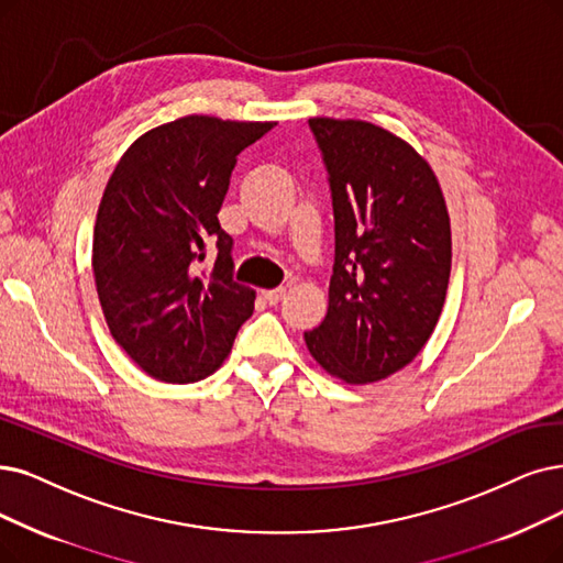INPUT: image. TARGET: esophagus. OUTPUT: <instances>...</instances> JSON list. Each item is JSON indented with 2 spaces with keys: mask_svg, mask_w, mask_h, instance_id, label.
<instances>
[{
  "mask_svg": "<svg viewBox=\"0 0 563 563\" xmlns=\"http://www.w3.org/2000/svg\"><path fill=\"white\" fill-rule=\"evenodd\" d=\"M261 296H263V300H265V302H269V305H277V302H282V300H284V296H286V288H284V286H279V288H267V290H261Z\"/></svg>",
  "mask_w": 563,
  "mask_h": 563,
  "instance_id": "esophagus-1",
  "label": "esophagus"
}]
</instances>
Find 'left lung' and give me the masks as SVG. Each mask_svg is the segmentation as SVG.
<instances>
[{"label": "left lung", "instance_id": "1", "mask_svg": "<svg viewBox=\"0 0 563 563\" xmlns=\"http://www.w3.org/2000/svg\"><path fill=\"white\" fill-rule=\"evenodd\" d=\"M334 212L328 313L311 357L351 386L407 367L430 340L451 279V217L439 179L393 131L311 118Z\"/></svg>", "mask_w": 563, "mask_h": 563}]
</instances>
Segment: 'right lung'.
Instances as JSON below:
<instances>
[{
	"label": "right lung",
	"instance_id": "obj_1",
	"mask_svg": "<svg viewBox=\"0 0 563 563\" xmlns=\"http://www.w3.org/2000/svg\"><path fill=\"white\" fill-rule=\"evenodd\" d=\"M277 122L185 115L131 143L103 189L92 269L108 330L145 374L194 384L221 367L256 290L233 279L217 219L238 154ZM210 239L218 261L195 273Z\"/></svg>",
	"mask_w": 563,
	"mask_h": 563
}]
</instances>
